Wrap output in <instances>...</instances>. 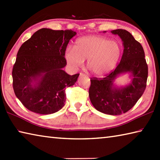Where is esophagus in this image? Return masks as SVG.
<instances>
[{
  "mask_svg": "<svg viewBox=\"0 0 160 160\" xmlns=\"http://www.w3.org/2000/svg\"><path fill=\"white\" fill-rule=\"evenodd\" d=\"M80 76H87V75H86L85 74L82 73V72H80Z\"/></svg>",
  "mask_w": 160,
  "mask_h": 160,
  "instance_id": "obj_1",
  "label": "esophagus"
}]
</instances>
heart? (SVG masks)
Returning <instances> with one entry per match:
<instances>
[{
	"label": "heart",
	"mask_w": 160,
	"mask_h": 160,
	"mask_svg": "<svg viewBox=\"0 0 160 160\" xmlns=\"http://www.w3.org/2000/svg\"><path fill=\"white\" fill-rule=\"evenodd\" d=\"M121 53V48L117 42L106 37L89 35L81 37L75 41L73 48L68 47L65 58L72 68L82 66L88 59L87 66L93 74L102 76L113 69Z\"/></svg>",
	"instance_id": "obj_1"
}]
</instances>
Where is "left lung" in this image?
I'll use <instances>...</instances> for the list:
<instances>
[{"label": "left lung", "mask_w": 160, "mask_h": 160, "mask_svg": "<svg viewBox=\"0 0 160 160\" xmlns=\"http://www.w3.org/2000/svg\"><path fill=\"white\" fill-rule=\"evenodd\" d=\"M112 33L118 34L122 39V57L116 68L104 78H90L89 96L97 111L109 115H120L131 109L142 95L147 85L148 68L142 45L129 32L118 29ZM124 72L132 73L131 84L125 88H115L113 80Z\"/></svg>", "instance_id": "obj_1"}]
</instances>
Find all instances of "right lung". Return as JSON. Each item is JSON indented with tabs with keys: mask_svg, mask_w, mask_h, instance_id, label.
<instances>
[{
	"mask_svg": "<svg viewBox=\"0 0 160 160\" xmlns=\"http://www.w3.org/2000/svg\"><path fill=\"white\" fill-rule=\"evenodd\" d=\"M75 34L71 29L42 28L22 44L12 68V87L28 110L51 114L64 106L66 89L80 75H70L63 70L67 64L65 51Z\"/></svg>",
	"mask_w": 160,
	"mask_h": 160,
	"instance_id": "add662e5",
	"label": "right lung"
}]
</instances>
